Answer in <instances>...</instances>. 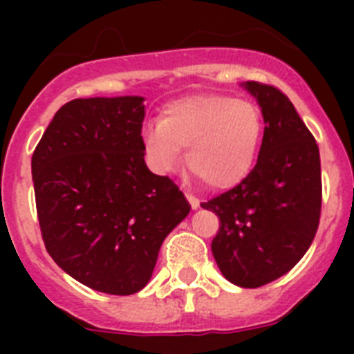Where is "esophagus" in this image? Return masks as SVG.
Listing matches in <instances>:
<instances>
[{
  "label": "esophagus",
  "instance_id": "esophagus-1",
  "mask_svg": "<svg viewBox=\"0 0 354 354\" xmlns=\"http://www.w3.org/2000/svg\"><path fill=\"white\" fill-rule=\"evenodd\" d=\"M186 198H187V202H189V205H192V209H198L200 207V200L196 198V196H193V195H189V193H186Z\"/></svg>",
  "mask_w": 354,
  "mask_h": 354
}]
</instances>
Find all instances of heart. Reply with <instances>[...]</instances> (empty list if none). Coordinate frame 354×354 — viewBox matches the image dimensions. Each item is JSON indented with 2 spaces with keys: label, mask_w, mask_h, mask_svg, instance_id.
I'll return each instance as SVG.
<instances>
[{
  "label": "heart",
  "mask_w": 354,
  "mask_h": 354,
  "mask_svg": "<svg viewBox=\"0 0 354 354\" xmlns=\"http://www.w3.org/2000/svg\"><path fill=\"white\" fill-rule=\"evenodd\" d=\"M261 109L221 93L187 95L165 106L161 122L143 127L142 145L150 168L175 171L187 149V168L214 192L241 184L252 171L262 142Z\"/></svg>",
  "instance_id": "obj_1"
}]
</instances>
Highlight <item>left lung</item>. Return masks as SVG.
<instances>
[{
  "label": "left lung",
  "mask_w": 354,
  "mask_h": 354,
  "mask_svg": "<svg viewBox=\"0 0 354 354\" xmlns=\"http://www.w3.org/2000/svg\"><path fill=\"white\" fill-rule=\"evenodd\" d=\"M264 118L257 165L202 207L221 227L212 255L234 286L255 289L289 273L310 248L321 214V159L314 136L280 90L246 81Z\"/></svg>",
  "instance_id": "obj_1"
}]
</instances>
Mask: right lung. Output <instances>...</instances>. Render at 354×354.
<instances>
[{"label":"right lung","mask_w":354,"mask_h":354,"mask_svg":"<svg viewBox=\"0 0 354 354\" xmlns=\"http://www.w3.org/2000/svg\"><path fill=\"white\" fill-rule=\"evenodd\" d=\"M143 101L67 102L31 158L46 250L74 280L115 296L149 283L162 241L192 211L179 187L147 168Z\"/></svg>","instance_id":"right-lung-1"}]
</instances>
